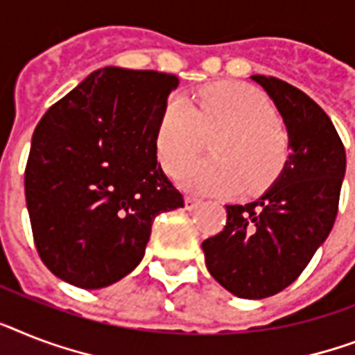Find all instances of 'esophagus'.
Here are the masks:
<instances>
[{"label":"esophagus","instance_id":"esophagus-1","mask_svg":"<svg viewBox=\"0 0 355 355\" xmlns=\"http://www.w3.org/2000/svg\"><path fill=\"white\" fill-rule=\"evenodd\" d=\"M198 204H200V200H198V198H195V197L184 198V206H186V209H189V211H191V209H195Z\"/></svg>","mask_w":355,"mask_h":355}]
</instances>
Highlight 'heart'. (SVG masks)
<instances>
[{"mask_svg": "<svg viewBox=\"0 0 355 355\" xmlns=\"http://www.w3.org/2000/svg\"><path fill=\"white\" fill-rule=\"evenodd\" d=\"M215 158L180 173L186 189L204 195H232L243 186L255 191L281 171L288 135L270 98L246 83H218L186 102L171 96L158 128L157 151L166 171L177 173L202 151L206 137Z\"/></svg>", "mask_w": 355, "mask_h": 355, "instance_id": "obj_1", "label": "heart"}]
</instances>
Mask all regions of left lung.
<instances>
[{
  "label": "left lung",
  "mask_w": 355,
  "mask_h": 355,
  "mask_svg": "<svg viewBox=\"0 0 355 355\" xmlns=\"http://www.w3.org/2000/svg\"><path fill=\"white\" fill-rule=\"evenodd\" d=\"M275 103L290 157L273 184L248 204H227V220L202 252L207 272L241 299L290 286L332 232L347 155L328 114L279 78L252 76Z\"/></svg>",
  "instance_id": "obj_1"
}]
</instances>
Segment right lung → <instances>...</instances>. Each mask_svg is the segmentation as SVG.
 Segmentation results:
<instances>
[{
  "label": "right lung",
  "instance_id": "add662e5",
  "mask_svg": "<svg viewBox=\"0 0 355 355\" xmlns=\"http://www.w3.org/2000/svg\"><path fill=\"white\" fill-rule=\"evenodd\" d=\"M175 74L103 67L49 109L25 169L36 250L58 279L85 290L140 264L157 215L184 198L157 160Z\"/></svg>",
  "mask_w": 355,
  "mask_h": 355
}]
</instances>
